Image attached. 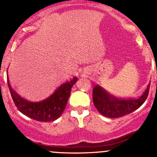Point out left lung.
<instances>
[{
	"instance_id": "8db88e82",
	"label": "left lung",
	"mask_w": 157,
	"mask_h": 157,
	"mask_svg": "<svg viewBox=\"0 0 157 157\" xmlns=\"http://www.w3.org/2000/svg\"><path fill=\"white\" fill-rule=\"evenodd\" d=\"M149 87L150 84L138 99H119L97 85L93 90V101L96 109L103 116L109 118L122 117L142 105L149 95Z\"/></svg>"
}]
</instances>
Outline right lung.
Wrapping results in <instances>:
<instances>
[{"label": "right lung", "instance_id": "add662e5", "mask_svg": "<svg viewBox=\"0 0 157 157\" xmlns=\"http://www.w3.org/2000/svg\"><path fill=\"white\" fill-rule=\"evenodd\" d=\"M77 81L75 77L71 81L61 85L53 94L39 102H30L22 98L11 87L8 78V86L14 103L23 115L40 122H51L61 116L66 107L71 87Z\"/></svg>", "mask_w": 157, "mask_h": 157}]
</instances>
